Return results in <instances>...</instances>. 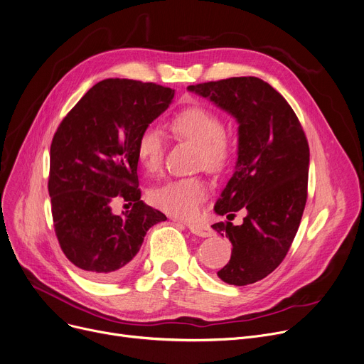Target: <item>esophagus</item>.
Instances as JSON below:
<instances>
[{"mask_svg":"<svg viewBox=\"0 0 364 364\" xmlns=\"http://www.w3.org/2000/svg\"><path fill=\"white\" fill-rule=\"evenodd\" d=\"M176 220V218H173ZM188 229L191 230V233L197 235L200 237H210L213 235V230L210 229L208 225H205V223H188Z\"/></svg>","mask_w":364,"mask_h":364,"instance_id":"esophagus-1","label":"esophagus"}]
</instances>
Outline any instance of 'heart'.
Instances as JSON below:
<instances>
[{
  "instance_id": "1",
  "label": "heart",
  "mask_w": 364,
  "mask_h": 364,
  "mask_svg": "<svg viewBox=\"0 0 364 364\" xmlns=\"http://www.w3.org/2000/svg\"><path fill=\"white\" fill-rule=\"evenodd\" d=\"M169 128L176 138L200 146L198 161L208 171H221L228 164L232 149L223 135L225 125L221 118L211 109L189 106L173 117ZM136 157L150 173L161 169L164 139L156 128H146L138 136ZM207 197V183L197 178L167 182L150 192V200L156 207L185 220L200 215Z\"/></svg>"
}]
</instances>
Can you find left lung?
<instances>
[{"mask_svg": "<svg viewBox=\"0 0 364 364\" xmlns=\"http://www.w3.org/2000/svg\"><path fill=\"white\" fill-rule=\"evenodd\" d=\"M237 122L235 172L214 205L220 221L211 228L232 242V257L217 275L247 286L271 274L286 258L307 198L309 146L287 100L257 77H233L188 87ZM232 220V219H229Z\"/></svg>", "mask_w": 364, "mask_h": 364, "instance_id": "left-lung-1", "label": "left lung"}]
</instances>
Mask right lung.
<instances>
[{
	"instance_id": "1",
	"label": "right lung",
	"mask_w": 364,
	"mask_h": 364,
	"mask_svg": "<svg viewBox=\"0 0 364 364\" xmlns=\"http://www.w3.org/2000/svg\"><path fill=\"white\" fill-rule=\"evenodd\" d=\"M173 96L154 82L107 78L78 100L53 135V228L65 257L89 278H124L149 229L167 220L141 201L136 141ZM119 198L133 204L124 216L111 211Z\"/></svg>"
}]
</instances>
